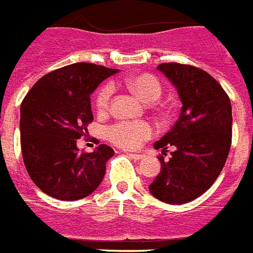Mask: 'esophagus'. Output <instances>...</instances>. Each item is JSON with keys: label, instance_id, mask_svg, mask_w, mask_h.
Returning a JSON list of instances; mask_svg holds the SVG:
<instances>
[{"label": "esophagus", "instance_id": "esophagus-1", "mask_svg": "<svg viewBox=\"0 0 253 253\" xmlns=\"http://www.w3.org/2000/svg\"><path fill=\"white\" fill-rule=\"evenodd\" d=\"M126 155L129 158L135 159V161H140V159L144 158V154H135V152H126Z\"/></svg>", "mask_w": 253, "mask_h": 253}]
</instances>
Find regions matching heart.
Masks as SVG:
<instances>
[{
	"label": "heart",
	"mask_w": 253,
	"mask_h": 253,
	"mask_svg": "<svg viewBox=\"0 0 253 253\" xmlns=\"http://www.w3.org/2000/svg\"><path fill=\"white\" fill-rule=\"evenodd\" d=\"M126 87L141 101L155 102L162 95V85L151 73H140L126 80ZM112 84H105L95 95V107L98 113H106L112 102ZM154 126L147 121H118L107 126L106 139L124 150H135L154 136Z\"/></svg>",
	"instance_id": "b5f03b06"
}]
</instances>
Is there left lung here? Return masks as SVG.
<instances>
[{"instance_id":"obj_1","label":"left lung","mask_w":253,"mask_h":253,"mask_svg":"<svg viewBox=\"0 0 253 253\" xmlns=\"http://www.w3.org/2000/svg\"><path fill=\"white\" fill-rule=\"evenodd\" d=\"M180 95V117L155 141L154 148L173 147L169 161L161 157V173L148 187L152 196L169 204L195 200L209 189L223 169L232 144L230 99L211 75L192 65H158Z\"/></svg>"}]
</instances>
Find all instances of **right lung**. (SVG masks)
<instances>
[{"label": "right lung", "mask_w": 253, "mask_h": 253, "mask_svg": "<svg viewBox=\"0 0 253 253\" xmlns=\"http://www.w3.org/2000/svg\"><path fill=\"white\" fill-rule=\"evenodd\" d=\"M118 69L76 62L44 75L20 107V143L28 174L42 192L60 200H79L99 187L112 147L79 151L76 141L92 123L89 96Z\"/></svg>", "instance_id": "1"}]
</instances>
